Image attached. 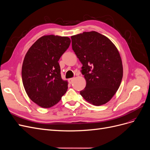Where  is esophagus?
<instances>
[{
    "label": "esophagus",
    "instance_id": "esophagus-1",
    "mask_svg": "<svg viewBox=\"0 0 150 150\" xmlns=\"http://www.w3.org/2000/svg\"><path fill=\"white\" fill-rule=\"evenodd\" d=\"M74 78H70V79H69V80H68V81H69V83H72V82H73V81H74Z\"/></svg>",
    "mask_w": 150,
    "mask_h": 150
}]
</instances>
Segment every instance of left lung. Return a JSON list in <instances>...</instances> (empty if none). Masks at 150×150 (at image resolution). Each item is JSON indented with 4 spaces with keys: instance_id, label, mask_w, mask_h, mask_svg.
I'll return each instance as SVG.
<instances>
[{
    "instance_id": "left-lung-1",
    "label": "left lung",
    "mask_w": 150,
    "mask_h": 150,
    "mask_svg": "<svg viewBox=\"0 0 150 150\" xmlns=\"http://www.w3.org/2000/svg\"><path fill=\"white\" fill-rule=\"evenodd\" d=\"M71 40L72 50L83 64L81 72L86 81L81 95L93 105L106 104L118 89L123 74L116 47L96 31L72 35Z\"/></svg>"
}]
</instances>
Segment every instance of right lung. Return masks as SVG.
Segmentation results:
<instances>
[{
  "label": "right lung",
  "mask_w": 150,
  "mask_h": 150,
  "mask_svg": "<svg viewBox=\"0 0 150 150\" xmlns=\"http://www.w3.org/2000/svg\"><path fill=\"white\" fill-rule=\"evenodd\" d=\"M70 43L67 37L44 35L25 54L22 67V83L29 98L40 107L54 106L67 91L68 83L61 78L58 61Z\"/></svg>",
  "instance_id": "right-lung-1"
}]
</instances>
